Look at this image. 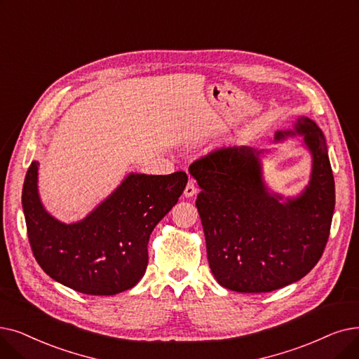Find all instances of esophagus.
Wrapping results in <instances>:
<instances>
[{"mask_svg":"<svg viewBox=\"0 0 359 359\" xmlns=\"http://www.w3.org/2000/svg\"><path fill=\"white\" fill-rule=\"evenodd\" d=\"M183 195L186 198H192L194 195H196V186H195V182L192 179L188 182V184H186V188L183 191Z\"/></svg>","mask_w":359,"mask_h":359,"instance_id":"obj_1","label":"esophagus"}]
</instances>
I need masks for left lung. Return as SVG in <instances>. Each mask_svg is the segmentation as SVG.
I'll return each instance as SVG.
<instances>
[{
  "label": "left lung",
  "mask_w": 359,
  "mask_h": 359,
  "mask_svg": "<svg viewBox=\"0 0 359 359\" xmlns=\"http://www.w3.org/2000/svg\"><path fill=\"white\" fill-rule=\"evenodd\" d=\"M304 136L313 171L304 192L287 198L270 192L259 154L251 147L210 152L189 167L201 192L196 208L204 227L211 273L223 287L262 293L298 282L316 267L330 235L334 179L325 137L299 117L276 142Z\"/></svg>",
  "instance_id": "8db88e82"
}]
</instances>
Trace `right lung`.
I'll return each mask as SVG.
<instances>
[{
    "label": "right lung",
    "instance_id": "add662e5",
    "mask_svg": "<svg viewBox=\"0 0 359 359\" xmlns=\"http://www.w3.org/2000/svg\"><path fill=\"white\" fill-rule=\"evenodd\" d=\"M38 165L34 161L27 170L22 204L29 243L41 269L55 282L86 294L108 296L133 287L148 266L149 235L188 183L184 171L130 173L83 220L66 224L42 205Z\"/></svg>",
    "mask_w": 359,
    "mask_h": 359
}]
</instances>
